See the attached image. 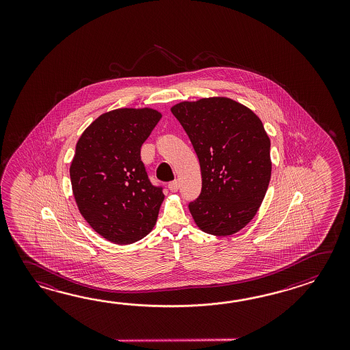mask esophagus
<instances>
[{"label":"esophagus","mask_w":350,"mask_h":350,"mask_svg":"<svg viewBox=\"0 0 350 350\" xmlns=\"http://www.w3.org/2000/svg\"><path fill=\"white\" fill-rule=\"evenodd\" d=\"M178 187H180V184H178V180H174V181H172V183L169 184V190L172 191V193H176L178 190Z\"/></svg>","instance_id":"1"}]
</instances>
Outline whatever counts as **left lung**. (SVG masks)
Masks as SVG:
<instances>
[{
	"label": "left lung",
	"instance_id": "8db88e82",
	"mask_svg": "<svg viewBox=\"0 0 350 350\" xmlns=\"http://www.w3.org/2000/svg\"><path fill=\"white\" fill-rule=\"evenodd\" d=\"M200 163V196L189 204L204 232L229 237L256 215L271 178L270 139L245 105L204 97L172 107Z\"/></svg>",
	"mask_w": 350,
	"mask_h": 350
}]
</instances>
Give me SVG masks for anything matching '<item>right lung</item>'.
Here are the masks:
<instances>
[{"instance_id":"add662e5","label":"right lung","mask_w":350,"mask_h":350,"mask_svg":"<svg viewBox=\"0 0 350 350\" xmlns=\"http://www.w3.org/2000/svg\"><path fill=\"white\" fill-rule=\"evenodd\" d=\"M161 112L122 107L92 121L76 144L70 178L79 211L98 235L127 245L157 224L165 195L151 185L140 150Z\"/></svg>"}]
</instances>
